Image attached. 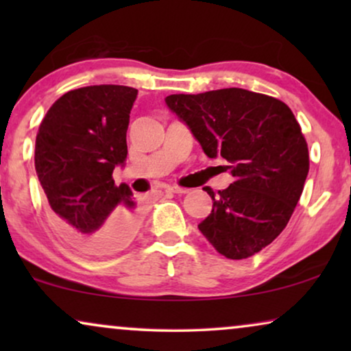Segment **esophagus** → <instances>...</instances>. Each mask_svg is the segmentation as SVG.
Instances as JSON below:
<instances>
[{"label": "esophagus", "instance_id": "1", "mask_svg": "<svg viewBox=\"0 0 351 351\" xmlns=\"http://www.w3.org/2000/svg\"><path fill=\"white\" fill-rule=\"evenodd\" d=\"M186 189H182V186H176V185H172V186H166V193H172V195H184V193H186Z\"/></svg>", "mask_w": 351, "mask_h": 351}]
</instances>
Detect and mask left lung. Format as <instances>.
Here are the masks:
<instances>
[{
    "mask_svg": "<svg viewBox=\"0 0 351 351\" xmlns=\"http://www.w3.org/2000/svg\"><path fill=\"white\" fill-rule=\"evenodd\" d=\"M166 105L209 158L222 156L233 184L213 198L198 225L215 251L247 258L268 246L289 222L308 176V147L285 102L252 90L228 88L203 94H172Z\"/></svg>",
    "mask_w": 351,
    "mask_h": 351,
    "instance_id": "8db88e82",
    "label": "left lung"
}]
</instances>
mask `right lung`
Here are the masks:
<instances>
[{
  "mask_svg": "<svg viewBox=\"0 0 351 351\" xmlns=\"http://www.w3.org/2000/svg\"><path fill=\"white\" fill-rule=\"evenodd\" d=\"M137 89L100 84L57 99L40 124L35 169L56 232L90 257L123 251L138 232L141 210L113 169L128 156L129 113Z\"/></svg>",
  "mask_w": 351,
  "mask_h": 351,
  "instance_id": "add662e5",
  "label": "right lung"
}]
</instances>
